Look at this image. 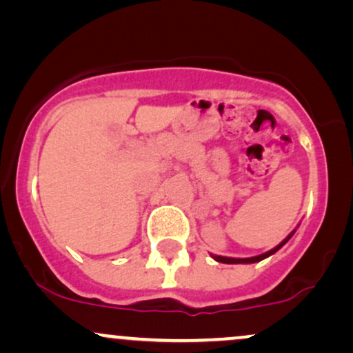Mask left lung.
<instances>
[{"label": "left lung", "mask_w": 353, "mask_h": 353, "mask_svg": "<svg viewBox=\"0 0 353 353\" xmlns=\"http://www.w3.org/2000/svg\"><path fill=\"white\" fill-rule=\"evenodd\" d=\"M294 234H295V229L292 230V232L289 234V236H287L285 239H283V241L281 242V244H279V245H275L274 249L267 250V252H264V254H261V255H255V257H247V259H236V257H224V255H214V254H210V257H212L214 261H217V262H222V264H254V262H261V261H264V259L270 257V255L277 252V250L281 249L282 245H285V244H287V241H289V239L292 237Z\"/></svg>", "instance_id": "obj_1"}]
</instances>
